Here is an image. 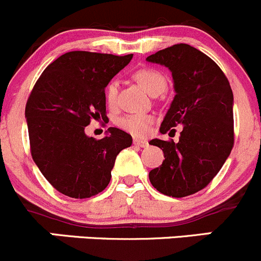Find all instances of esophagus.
<instances>
[{"mask_svg":"<svg viewBox=\"0 0 261 261\" xmlns=\"http://www.w3.org/2000/svg\"><path fill=\"white\" fill-rule=\"evenodd\" d=\"M133 143L138 147H147L148 146V142L146 139H139V138H134Z\"/></svg>","mask_w":261,"mask_h":261,"instance_id":"34e87169","label":"esophagus"}]
</instances>
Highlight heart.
Instances as JSON below:
<instances>
[{
	"instance_id": "1",
	"label": "heart",
	"mask_w": 261,
	"mask_h": 261,
	"mask_svg": "<svg viewBox=\"0 0 261 261\" xmlns=\"http://www.w3.org/2000/svg\"><path fill=\"white\" fill-rule=\"evenodd\" d=\"M134 79L141 84V86L146 90L148 94L154 92H162L166 87V79L161 72L152 68H142L134 73ZM118 94V84L117 81H110L105 90L107 95V101L110 107L115 104ZM153 123V115L147 114V113H132L125 114L118 119L117 124L122 129L129 132L130 134L137 137H143L148 133L149 127Z\"/></svg>"
}]
</instances>
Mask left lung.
I'll return each instance as SVG.
<instances>
[{
    "label": "left lung",
    "mask_w": 261,
    "mask_h": 261,
    "mask_svg": "<svg viewBox=\"0 0 261 261\" xmlns=\"http://www.w3.org/2000/svg\"><path fill=\"white\" fill-rule=\"evenodd\" d=\"M171 72L175 96L160 132L181 125L179 142L154 138L164 162L149 171L160 193L182 198L207 187L233 146V94L222 69L189 44H175L147 57ZM174 130V129H171Z\"/></svg>",
    "instance_id": "1"
}]
</instances>
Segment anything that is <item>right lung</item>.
<instances>
[{"instance_id":"1","label":"right lung","mask_w":261,"mask_h":261,"mask_svg":"<svg viewBox=\"0 0 261 261\" xmlns=\"http://www.w3.org/2000/svg\"><path fill=\"white\" fill-rule=\"evenodd\" d=\"M133 58L74 50L51 62L25 108L32 156L62 194L84 199L108 187L115 159L132 146L130 134L110 127L96 141L85 133L90 120L105 119V87Z\"/></svg>"}]
</instances>
